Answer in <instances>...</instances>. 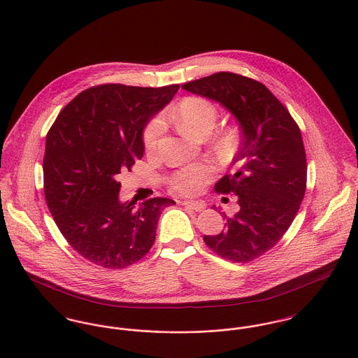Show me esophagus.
Segmentation results:
<instances>
[{
	"label": "esophagus",
	"instance_id": "obj_1",
	"mask_svg": "<svg viewBox=\"0 0 358 358\" xmlns=\"http://www.w3.org/2000/svg\"><path fill=\"white\" fill-rule=\"evenodd\" d=\"M182 205H185V206H187V208H190V209H193L196 212H201V210L205 209L204 203H200V201L189 200V201H182Z\"/></svg>",
	"mask_w": 358,
	"mask_h": 358
}]
</instances>
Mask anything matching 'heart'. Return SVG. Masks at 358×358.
<instances>
[{
    "label": "heart",
    "instance_id": "1",
    "mask_svg": "<svg viewBox=\"0 0 358 358\" xmlns=\"http://www.w3.org/2000/svg\"><path fill=\"white\" fill-rule=\"evenodd\" d=\"M175 124L194 138H204L216 124L217 110L213 103L200 96H189L179 103L171 114ZM165 122L161 117L149 121L143 129L142 141L146 153L153 154L158 149ZM237 143V132L226 129L217 136V145L223 150H231ZM212 166L209 164H194L185 166L169 178L171 187L182 194H197L210 179Z\"/></svg>",
    "mask_w": 358,
    "mask_h": 358
}]
</instances>
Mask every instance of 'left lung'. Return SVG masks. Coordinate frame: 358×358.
Wrapping results in <instances>:
<instances>
[{
  "instance_id": "8db88e82",
  "label": "left lung",
  "mask_w": 358,
  "mask_h": 358,
  "mask_svg": "<svg viewBox=\"0 0 358 358\" xmlns=\"http://www.w3.org/2000/svg\"><path fill=\"white\" fill-rule=\"evenodd\" d=\"M194 95L223 106L237 120L243 143L216 192L234 193L240 209L226 229L205 244L233 262H250L273 248L295 219L306 192V153L289 111L260 83L234 73H215L183 84Z\"/></svg>"
}]
</instances>
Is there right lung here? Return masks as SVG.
Here are the masks:
<instances>
[{
    "label": "right lung",
    "instance_id": "1",
    "mask_svg": "<svg viewBox=\"0 0 358 358\" xmlns=\"http://www.w3.org/2000/svg\"><path fill=\"white\" fill-rule=\"evenodd\" d=\"M178 90V84L90 88L60 111L47 135L44 193L55 223L74 251L104 268L146 255L161 212L175 205L155 197L135 209L120 200L117 179L143 157L145 127Z\"/></svg>",
    "mask_w": 358,
    "mask_h": 358
}]
</instances>
